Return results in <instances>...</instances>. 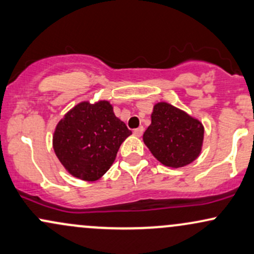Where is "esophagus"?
Wrapping results in <instances>:
<instances>
[{
  "label": "esophagus",
  "instance_id": "obj_1",
  "mask_svg": "<svg viewBox=\"0 0 254 254\" xmlns=\"http://www.w3.org/2000/svg\"><path fill=\"white\" fill-rule=\"evenodd\" d=\"M142 133H144V127L136 128V129H134V132H133V134L135 136H141Z\"/></svg>",
  "mask_w": 254,
  "mask_h": 254
}]
</instances>
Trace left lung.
Wrapping results in <instances>:
<instances>
[{
	"instance_id": "8db88e82",
	"label": "left lung",
	"mask_w": 254,
	"mask_h": 254,
	"mask_svg": "<svg viewBox=\"0 0 254 254\" xmlns=\"http://www.w3.org/2000/svg\"><path fill=\"white\" fill-rule=\"evenodd\" d=\"M203 136V125L197 119L168 102H159L154 104L151 125L142 139L157 160L177 169L199 156Z\"/></svg>"
}]
</instances>
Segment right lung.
<instances>
[{
  "label": "right lung",
  "instance_id": "right-lung-1",
  "mask_svg": "<svg viewBox=\"0 0 254 254\" xmlns=\"http://www.w3.org/2000/svg\"><path fill=\"white\" fill-rule=\"evenodd\" d=\"M130 134L108 101H84L58 122L53 150L68 174L94 182L108 171L121 144Z\"/></svg>",
  "mask_w": 254,
  "mask_h": 254
}]
</instances>
